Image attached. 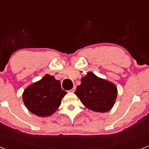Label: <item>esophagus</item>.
Masks as SVG:
<instances>
[{
    "instance_id": "esophagus-1",
    "label": "esophagus",
    "mask_w": 149,
    "mask_h": 149,
    "mask_svg": "<svg viewBox=\"0 0 149 149\" xmlns=\"http://www.w3.org/2000/svg\"><path fill=\"white\" fill-rule=\"evenodd\" d=\"M75 89H76V86H74L73 88H72V89H71L70 91H71V92H72V93H74V91H75Z\"/></svg>"
}]
</instances>
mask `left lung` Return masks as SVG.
Returning <instances> with one entry per match:
<instances>
[{
	"label": "left lung",
	"instance_id": "obj_1",
	"mask_svg": "<svg viewBox=\"0 0 149 149\" xmlns=\"http://www.w3.org/2000/svg\"><path fill=\"white\" fill-rule=\"evenodd\" d=\"M74 94L89 110L106 113L115 104L118 89L113 82L89 72L81 78V85L77 86Z\"/></svg>",
	"mask_w": 149,
	"mask_h": 149
}]
</instances>
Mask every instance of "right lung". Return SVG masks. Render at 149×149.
Returning a JSON list of instances; mask_svg holds the SVG:
<instances>
[{
  "mask_svg": "<svg viewBox=\"0 0 149 149\" xmlns=\"http://www.w3.org/2000/svg\"><path fill=\"white\" fill-rule=\"evenodd\" d=\"M67 94L63 90L59 80L45 74L39 81L30 84L22 94V100L33 114L40 117L53 115L60 107L62 98Z\"/></svg>",
  "mask_w": 149,
  "mask_h": 149,
  "instance_id": "obj_1",
  "label": "right lung"
}]
</instances>
